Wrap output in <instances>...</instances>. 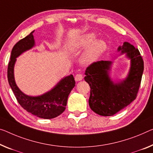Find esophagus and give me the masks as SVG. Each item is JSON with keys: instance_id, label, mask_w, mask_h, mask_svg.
Listing matches in <instances>:
<instances>
[{"instance_id": "esophagus-1", "label": "esophagus", "mask_w": 153, "mask_h": 153, "mask_svg": "<svg viewBox=\"0 0 153 153\" xmlns=\"http://www.w3.org/2000/svg\"><path fill=\"white\" fill-rule=\"evenodd\" d=\"M83 74H80V73H79V74H76V76H75V77H74V79H75V80H76V81H81V80L83 79Z\"/></svg>"}]
</instances>
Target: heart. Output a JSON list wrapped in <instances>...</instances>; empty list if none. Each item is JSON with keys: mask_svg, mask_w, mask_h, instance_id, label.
Listing matches in <instances>:
<instances>
[{"mask_svg": "<svg viewBox=\"0 0 153 153\" xmlns=\"http://www.w3.org/2000/svg\"><path fill=\"white\" fill-rule=\"evenodd\" d=\"M96 39V35L94 33H90L82 36L77 43V47L81 49L91 46L84 56V60L87 62H94L107 49L106 42L100 39L95 41Z\"/></svg>", "mask_w": 153, "mask_h": 153, "instance_id": "obj_1", "label": "heart"}]
</instances>
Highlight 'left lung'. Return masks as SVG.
<instances>
[{
  "label": "left lung",
  "instance_id": "1",
  "mask_svg": "<svg viewBox=\"0 0 153 153\" xmlns=\"http://www.w3.org/2000/svg\"><path fill=\"white\" fill-rule=\"evenodd\" d=\"M117 50L126 53L131 59L130 72L126 80L113 83L108 73L111 62L108 61L94 62L85 70V81L91 88L89 105L100 116H113L131 104L137 98L142 81L144 61L139 50L128 42Z\"/></svg>",
  "mask_w": 153,
  "mask_h": 153
}]
</instances>
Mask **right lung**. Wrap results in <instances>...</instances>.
<instances>
[{
  "label": "right lung",
  "mask_w": 153,
  "mask_h": 153,
  "mask_svg": "<svg viewBox=\"0 0 153 153\" xmlns=\"http://www.w3.org/2000/svg\"><path fill=\"white\" fill-rule=\"evenodd\" d=\"M33 32L34 30L14 45L7 68L8 81L21 107L37 117L51 119L59 116L65 111L68 98L76 83L73 75L71 74L63 79L51 91L37 97L25 95L18 89L13 76L16 58L34 46Z\"/></svg>",
  "instance_id": "add662e5"
}]
</instances>
